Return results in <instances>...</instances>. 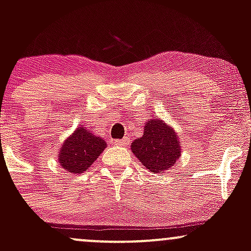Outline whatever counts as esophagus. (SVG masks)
<instances>
[{"instance_id": "34e87169", "label": "esophagus", "mask_w": 251, "mask_h": 251, "mask_svg": "<svg viewBox=\"0 0 251 251\" xmlns=\"http://www.w3.org/2000/svg\"><path fill=\"white\" fill-rule=\"evenodd\" d=\"M128 143H129L128 138H124V139L114 140V145H117V146H126V145H128Z\"/></svg>"}]
</instances>
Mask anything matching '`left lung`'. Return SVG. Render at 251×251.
<instances>
[{
  "instance_id": "left-lung-1",
  "label": "left lung",
  "mask_w": 251,
  "mask_h": 251,
  "mask_svg": "<svg viewBox=\"0 0 251 251\" xmlns=\"http://www.w3.org/2000/svg\"><path fill=\"white\" fill-rule=\"evenodd\" d=\"M131 150L138 160L154 174L171 169L181 155L179 137L174 126L157 117L146 122L143 135L132 142Z\"/></svg>"
}]
</instances>
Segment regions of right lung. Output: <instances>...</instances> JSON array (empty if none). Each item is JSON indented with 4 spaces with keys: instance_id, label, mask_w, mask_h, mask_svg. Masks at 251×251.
<instances>
[{
    "instance_id": "add662e5",
    "label": "right lung",
    "mask_w": 251,
    "mask_h": 251,
    "mask_svg": "<svg viewBox=\"0 0 251 251\" xmlns=\"http://www.w3.org/2000/svg\"><path fill=\"white\" fill-rule=\"evenodd\" d=\"M107 148L102 138L93 134L88 128L80 126L66 138L59 150L60 166L71 174H83Z\"/></svg>"
}]
</instances>
